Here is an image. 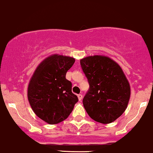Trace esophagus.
<instances>
[{
  "instance_id": "obj_1",
  "label": "esophagus",
  "mask_w": 153,
  "mask_h": 153,
  "mask_svg": "<svg viewBox=\"0 0 153 153\" xmlns=\"http://www.w3.org/2000/svg\"><path fill=\"white\" fill-rule=\"evenodd\" d=\"M78 100H79V101H81V100L83 99V96H82V94H78Z\"/></svg>"
}]
</instances>
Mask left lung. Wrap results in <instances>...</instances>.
<instances>
[{
	"instance_id": "left-lung-1",
	"label": "left lung",
	"mask_w": 153,
	"mask_h": 153,
	"mask_svg": "<svg viewBox=\"0 0 153 153\" xmlns=\"http://www.w3.org/2000/svg\"><path fill=\"white\" fill-rule=\"evenodd\" d=\"M80 66L89 83L83 100L88 115L95 121H115L126 109L130 85L118 64L105 56L95 55L80 59Z\"/></svg>"
}]
</instances>
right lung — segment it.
<instances>
[{"label": "right lung", "mask_w": 153, "mask_h": 153, "mask_svg": "<svg viewBox=\"0 0 153 153\" xmlns=\"http://www.w3.org/2000/svg\"><path fill=\"white\" fill-rule=\"evenodd\" d=\"M75 59L53 54L41 62L30 80L28 101L36 115L48 124L68 118L78 101L72 92V83L66 79Z\"/></svg>", "instance_id": "add662e5"}]
</instances>
